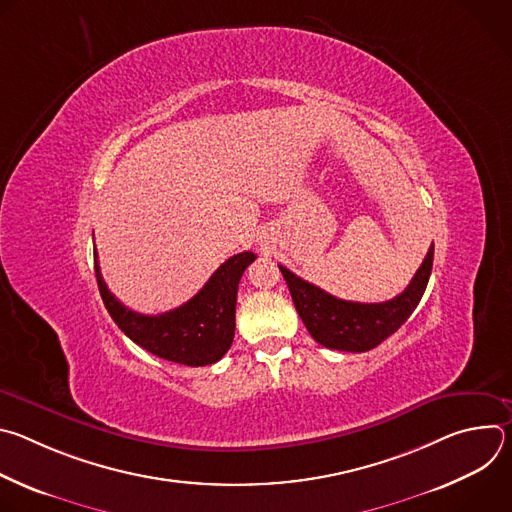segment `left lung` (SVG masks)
I'll list each match as a JSON object with an SVG mask.
<instances>
[{"instance_id":"8db88e82","label":"left lung","mask_w":512,"mask_h":512,"mask_svg":"<svg viewBox=\"0 0 512 512\" xmlns=\"http://www.w3.org/2000/svg\"><path fill=\"white\" fill-rule=\"evenodd\" d=\"M431 265L433 245L403 294L381 304L346 302L283 265H279V271L304 326L318 344L344 352H367L397 332L417 308L431 275Z\"/></svg>"}]
</instances>
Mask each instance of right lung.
<instances>
[{"mask_svg":"<svg viewBox=\"0 0 512 512\" xmlns=\"http://www.w3.org/2000/svg\"><path fill=\"white\" fill-rule=\"evenodd\" d=\"M255 259L257 255L251 251L233 255L210 275L192 300L158 316L133 312L111 294L101 275L97 251L95 275L103 304L125 336L164 360L204 367L221 360L233 344L239 281Z\"/></svg>","mask_w":512,"mask_h":512,"instance_id":"right-lung-1","label":"right lung"}]
</instances>
